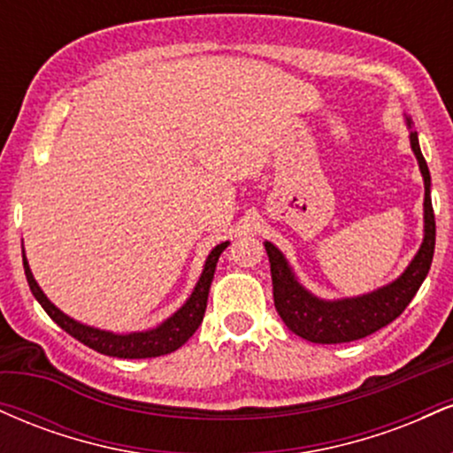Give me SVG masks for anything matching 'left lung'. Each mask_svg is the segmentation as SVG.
Listing matches in <instances>:
<instances>
[{
  "label": "left lung",
  "mask_w": 453,
  "mask_h": 453,
  "mask_svg": "<svg viewBox=\"0 0 453 453\" xmlns=\"http://www.w3.org/2000/svg\"><path fill=\"white\" fill-rule=\"evenodd\" d=\"M411 127V119H407ZM411 149L419 161V170L424 176V242L418 256L404 270L403 277L377 289V292L360 296V298L326 300L311 296L298 280L294 279L292 270L285 262L283 253L274 244L266 242V253L270 259V274H273V296L274 306L285 326L294 334L303 336L311 342L321 345H336V342H349L364 339L372 332L381 330L383 326L392 324L396 317L407 309L413 296L418 294L419 285L428 274L434 256V236L436 223L433 200H430V173L426 159L419 150L418 132H411Z\"/></svg>",
  "instance_id": "obj_1"
}]
</instances>
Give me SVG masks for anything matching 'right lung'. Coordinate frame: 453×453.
<instances>
[{
    "label": "right lung",
    "mask_w": 453,
    "mask_h": 453,
    "mask_svg": "<svg viewBox=\"0 0 453 453\" xmlns=\"http://www.w3.org/2000/svg\"><path fill=\"white\" fill-rule=\"evenodd\" d=\"M227 247V242L217 244L211 251L209 259H206L204 273H202L200 280H197L194 294L191 298L183 304V309H179L176 313L165 319L164 324L155 327V330L147 332H134V334H112V332L97 330V327L82 326L78 321L70 319V317L61 313L57 306L50 303L49 298L42 294V289L35 283L34 274L27 266V259L23 256V266H25V277H27L31 294L35 296L42 309L49 313L50 319L55 321L57 326L64 327L67 334L74 336L76 341H81L82 345L91 347V349L104 353V356L112 357H157L165 356V353H173L179 349L180 345H185L187 341L191 339V334L197 330V326L204 319L206 311V300H209V289L212 283V274H215L217 259H219L221 251Z\"/></svg>",
    "instance_id": "add662e5"
}]
</instances>
